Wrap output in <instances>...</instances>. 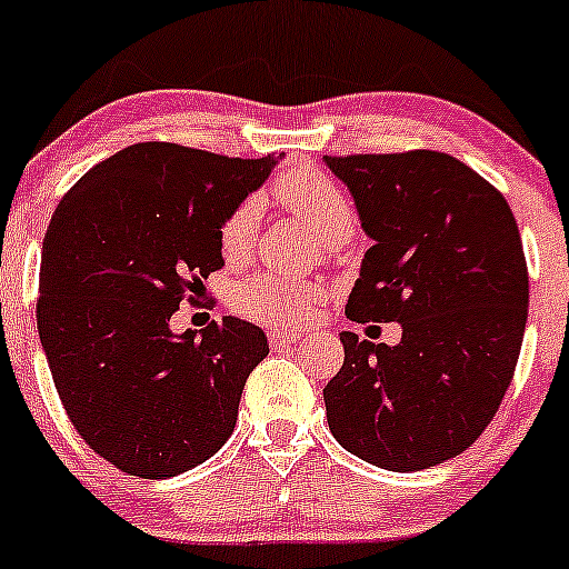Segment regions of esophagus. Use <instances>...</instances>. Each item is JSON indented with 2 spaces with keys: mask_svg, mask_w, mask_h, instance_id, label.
Returning a JSON list of instances; mask_svg holds the SVG:
<instances>
[{
  "mask_svg": "<svg viewBox=\"0 0 569 569\" xmlns=\"http://www.w3.org/2000/svg\"><path fill=\"white\" fill-rule=\"evenodd\" d=\"M268 341H271V347H284V345H296V341H301V333L296 331H268Z\"/></svg>",
  "mask_w": 569,
  "mask_h": 569,
  "instance_id": "esophagus-1",
  "label": "esophagus"
}]
</instances>
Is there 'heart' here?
Returning <instances> with one entry per match:
<instances>
[{
    "label": "heart",
    "mask_w": 569,
    "mask_h": 569,
    "mask_svg": "<svg viewBox=\"0 0 569 569\" xmlns=\"http://www.w3.org/2000/svg\"><path fill=\"white\" fill-rule=\"evenodd\" d=\"M279 200L317 241L328 243L333 238H350L356 228V211L347 194L333 184L328 176L317 170L301 168L284 176L277 189ZM260 228V203L254 198L243 200L238 209L224 219L219 243L228 260H243L254 247V236ZM315 287L290 282L279 277H258L241 284L233 296V307L249 320L266 326H296L307 320L315 303Z\"/></svg>",
    "instance_id": "1"
}]
</instances>
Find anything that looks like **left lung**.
Here are the masks:
<instances>
[{
    "mask_svg": "<svg viewBox=\"0 0 569 569\" xmlns=\"http://www.w3.org/2000/svg\"><path fill=\"white\" fill-rule=\"evenodd\" d=\"M371 238L347 301L356 322H399V345L341 331L326 385L328 429L390 472L472 448L510 388L529 315V273L510 206L442 151L322 157Z\"/></svg>",
    "mask_w": 569,
    "mask_h": 569,
    "instance_id": "left-lung-1",
    "label": "left lung"
}]
</instances>
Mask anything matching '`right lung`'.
<instances>
[{
    "mask_svg": "<svg viewBox=\"0 0 569 569\" xmlns=\"http://www.w3.org/2000/svg\"><path fill=\"white\" fill-rule=\"evenodd\" d=\"M279 160L136 143L94 164L53 211L40 258L42 350L72 426L121 472L173 478L233 433L266 333L238 317L173 333L170 317L224 266V219Z\"/></svg>",
    "mask_w": 569,
    "mask_h": 569,
    "instance_id": "1",
    "label": "right lung"
}]
</instances>
